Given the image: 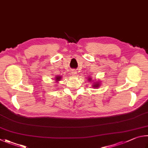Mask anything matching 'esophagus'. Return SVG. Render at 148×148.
<instances>
[{"label":"esophagus","instance_id":"1","mask_svg":"<svg viewBox=\"0 0 148 148\" xmlns=\"http://www.w3.org/2000/svg\"><path fill=\"white\" fill-rule=\"evenodd\" d=\"M71 74H72V76H76L77 71H76V70H72V71H71Z\"/></svg>","mask_w":148,"mask_h":148}]
</instances>
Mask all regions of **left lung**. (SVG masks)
Here are the masks:
<instances>
[{
  "label": "left lung",
  "mask_w": 148,
  "mask_h": 148,
  "mask_svg": "<svg viewBox=\"0 0 148 148\" xmlns=\"http://www.w3.org/2000/svg\"><path fill=\"white\" fill-rule=\"evenodd\" d=\"M87 78H88L87 80L88 81V82H92V77H91L89 76V77H88ZM100 82L98 81V82L95 81V82H94L92 83V87H95V88H98L99 87H100Z\"/></svg>",
  "instance_id": "8db88e82"
}]
</instances>
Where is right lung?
Segmentation results:
<instances>
[{
  "label": "right lung",
  "mask_w": 148,
  "mask_h": 148,
  "mask_svg": "<svg viewBox=\"0 0 148 148\" xmlns=\"http://www.w3.org/2000/svg\"><path fill=\"white\" fill-rule=\"evenodd\" d=\"M62 79V76H55V79H54V80H55V82L56 83H58V82L60 81V80Z\"/></svg>",
  "instance_id": "add662e5"
}]
</instances>
